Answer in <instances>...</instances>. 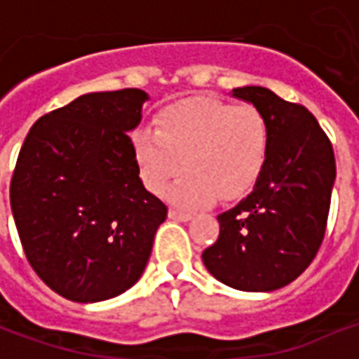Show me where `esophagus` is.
Segmentation results:
<instances>
[{
	"label": "esophagus",
	"instance_id": "obj_1",
	"mask_svg": "<svg viewBox=\"0 0 359 359\" xmlns=\"http://www.w3.org/2000/svg\"><path fill=\"white\" fill-rule=\"evenodd\" d=\"M169 217L171 219H179V221H190L192 219V213H187V211H180V210H169Z\"/></svg>",
	"mask_w": 359,
	"mask_h": 359
}]
</instances>
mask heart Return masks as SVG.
Listing matches in <instances>:
<instances>
[{
  "label": "heart",
  "mask_w": 359,
  "mask_h": 359,
  "mask_svg": "<svg viewBox=\"0 0 359 359\" xmlns=\"http://www.w3.org/2000/svg\"><path fill=\"white\" fill-rule=\"evenodd\" d=\"M269 123L254 105L211 97L172 103L157 128L142 126L133 149L142 180L154 194L184 172L167 192L180 208H203L215 198L233 202L254 188L269 154Z\"/></svg>",
  "instance_id": "obj_1"
}]
</instances>
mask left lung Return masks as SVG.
I'll list each match as a JSON object with an SVG mask.
<instances>
[{
	"instance_id": "obj_1",
	"label": "left lung",
	"mask_w": 359,
	"mask_h": 359,
	"mask_svg": "<svg viewBox=\"0 0 359 359\" xmlns=\"http://www.w3.org/2000/svg\"><path fill=\"white\" fill-rule=\"evenodd\" d=\"M233 94L265 115L269 154L254 190L217 215L219 238L202 257L226 286L267 292L300 277L321 248L337 163L329 136L304 105L262 86Z\"/></svg>"
}]
</instances>
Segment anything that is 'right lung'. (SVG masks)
I'll use <instances>...</instances> for the list:
<instances>
[{
    "mask_svg": "<svg viewBox=\"0 0 359 359\" xmlns=\"http://www.w3.org/2000/svg\"><path fill=\"white\" fill-rule=\"evenodd\" d=\"M148 94L94 92L36 121L11 177L30 267L67 300L102 302L140 278L167 205L149 194L128 130Z\"/></svg>",
    "mask_w": 359,
    "mask_h": 359,
    "instance_id": "right-lung-1",
    "label": "right lung"
}]
</instances>
